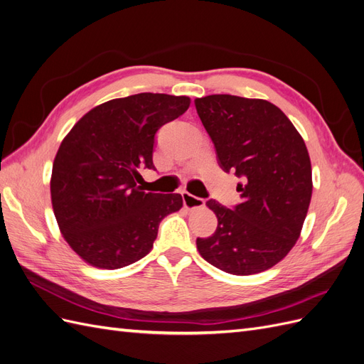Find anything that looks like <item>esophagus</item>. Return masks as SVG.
<instances>
[{
    "label": "esophagus",
    "mask_w": 364,
    "mask_h": 364,
    "mask_svg": "<svg viewBox=\"0 0 364 364\" xmlns=\"http://www.w3.org/2000/svg\"><path fill=\"white\" fill-rule=\"evenodd\" d=\"M182 200H183V206L186 209H197V208H203L205 206V199H200V197H196L190 193L182 191Z\"/></svg>",
    "instance_id": "1"
}]
</instances>
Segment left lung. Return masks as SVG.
Returning <instances> with one entry per match:
<instances>
[{
  "instance_id": "8db88e82",
  "label": "left lung",
  "mask_w": 364,
  "mask_h": 364,
  "mask_svg": "<svg viewBox=\"0 0 364 364\" xmlns=\"http://www.w3.org/2000/svg\"><path fill=\"white\" fill-rule=\"evenodd\" d=\"M218 165L234 170L240 203L232 209L214 199L215 232L197 238L203 259L230 274H255L278 264L301 235L310 206V155L299 132L279 107L259 98L229 94L194 100Z\"/></svg>"
}]
</instances>
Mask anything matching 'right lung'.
Masks as SVG:
<instances>
[{
	"label": "right lung",
	"instance_id": "1",
	"mask_svg": "<svg viewBox=\"0 0 364 364\" xmlns=\"http://www.w3.org/2000/svg\"><path fill=\"white\" fill-rule=\"evenodd\" d=\"M188 97L142 92L91 109L63 138L51 173V203L63 238L98 269L144 258L181 194L142 191V168L155 170L156 132L190 107Z\"/></svg>",
	"mask_w": 364,
	"mask_h": 364
}]
</instances>
